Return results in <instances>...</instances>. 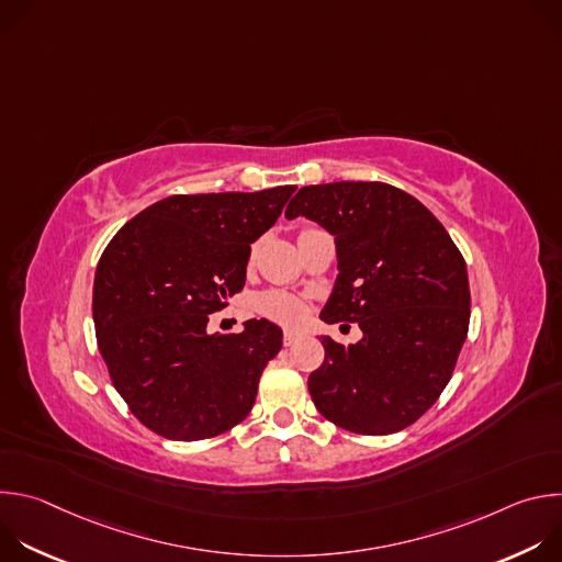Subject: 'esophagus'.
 I'll return each instance as SVG.
<instances>
[{"mask_svg": "<svg viewBox=\"0 0 562 562\" xmlns=\"http://www.w3.org/2000/svg\"><path fill=\"white\" fill-rule=\"evenodd\" d=\"M297 340H300V334H295V331H284V338H282L284 347H291V345H295Z\"/></svg>", "mask_w": 562, "mask_h": 562, "instance_id": "1", "label": "esophagus"}]
</instances>
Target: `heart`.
I'll list each match as a JSON object with an SVG mask.
<instances>
[{"instance_id":"obj_1","label":"heart","mask_w":562,"mask_h":562,"mask_svg":"<svg viewBox=\"0 0 562 562\" xmlns=\"http://www.w3.org/2000/svg\"><path fill=\"white\" fill-rule=\"evenodd\" d=\"M258 306L265 315L278 319L282 325H297L304 317L302 302L284 291H267L265 295H260Z\"/></svg>"}]
</instances>
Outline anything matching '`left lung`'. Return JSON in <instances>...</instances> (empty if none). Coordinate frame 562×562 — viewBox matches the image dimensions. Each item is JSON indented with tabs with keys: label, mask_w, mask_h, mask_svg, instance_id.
I'll return each mask as SVG.
<instances>
[{
	"label": "left lung",
	"mask_w": 562,
	"mask_h": 562,
	"mask_svg": "<svg viewBox=\"0 0 562 562\" xmlns=\"http://www.w3.org/2000/svg\"><path fill=\"white\" fill-rule=\"evenodd\" d=\"M284 215L336 237L340 273L319 317L362 329L349 347L319 336L325 362L308 375L315 409L362 436L414 425L451 380L469 329L467 265L447 228L382 182L302 187Z\"/></svg>",
	"instance_id": "obj_1"
}]
</instances>
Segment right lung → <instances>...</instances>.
Returning a JSON list of instances; mask_svg holds the SVG:
<instances>
[{"instance_id":"obj_1","label":"right lung","mask_w":562,"mask_h":562,"mask_svg":"<svg viewBox=\"0 0 562 562\" xmlns=\"http://www.w3.org/2000/svg\"><path fill=\"white\" fill-rule=\"evenodd\" d=\"M295 187L159 200L104 249L93 323L113 386L133 416L169 440H204L243 423L282 349V329L249 319L209 334V315L243 291L251 245Z\"/></svg>"}]
</instances>
